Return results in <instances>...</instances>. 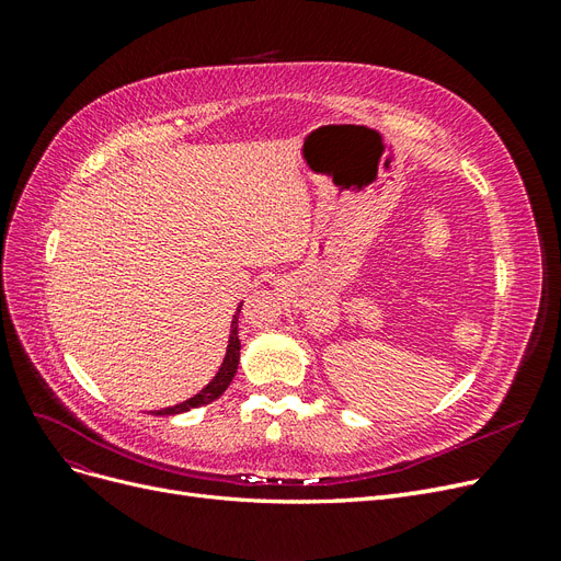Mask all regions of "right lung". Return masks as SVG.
Masks as SVG:
<instances>
[{"label": "right lung", "instance_id": "obj_1", "mask_svg": "<svg viewBox=\"0 0 561 561\" xmlns=\"http://www.w3.org/2000/svg\"><path fill=\"white\" fill-rule=\"evenodd\" d=\"M239 313H241V307H239ZM239 313L233 316L231 320V334H229V346H227V355H225V363L222 367H219V371L215 375V379L201 390V393H196L194 398L184 400L175 407H165V410H159L154 412L157 416H168V414H182V412H190V410H196V407L201 404H208L213 400H217L219 396L225 393V390L229 388L236 369H239V358H241V339H239Z\"/></svg>", "mask_w": 561, "mask_h": 561}]
</instances>
